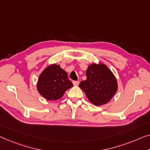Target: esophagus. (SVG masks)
<instances>
[{
	"mask_svg": "<svg viewBox=\"0 0 150 150\" xmlns=\"http://www.w3.org/2000/svg\"><path fill=\"white\" fill-rule=\"evenodd\" d=\"M73 85H74V86H78V85L79 84V81H74L73 82Z\"/></svg>",
	"mask_w": 150,
	"mask_h": 150,
	"instance_id": "obj_1",
	"label": "esophagus"
}]
</instances>
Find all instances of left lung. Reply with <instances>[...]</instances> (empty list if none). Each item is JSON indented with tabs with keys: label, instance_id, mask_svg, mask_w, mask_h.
I'll use <instances>...</instances> for the list:
<instances>
[{
	"label": "left lung",
	"instance_id": "1",
	"mask_svg": "<svg viewBox=\"0 0 150 150\" xmlns=\"http://www.w3.org/2000/svg\"><path fill=\"white\" fill-rule=\"evenodd\" d=\"M86 76L79 87L89 101L97 106L108 103L118 89L117 80L110 69L105 64L93 63L87 69Z\"/></svg>",
	"mask_w": 150,
	"mask_h": 150
}]
</instances>
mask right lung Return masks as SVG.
Masks as SVG:
<instances>
[{"label": "right lung", "mask_w": 150, "mask_h": 150, "mask_svg": "<svg viewBox=\"0 0 150 150\" xmlns=\"http://www.w3.org/2000/svg\"><path fill=\"white\" fill-rule=\"evenodd\" d=\"M73 86L66 71L59 64L54 63L46 67L40 73L36 88L40 95L52 102L61 98Z\"/></svg>", "instance_id": "1"}]
</instances>
